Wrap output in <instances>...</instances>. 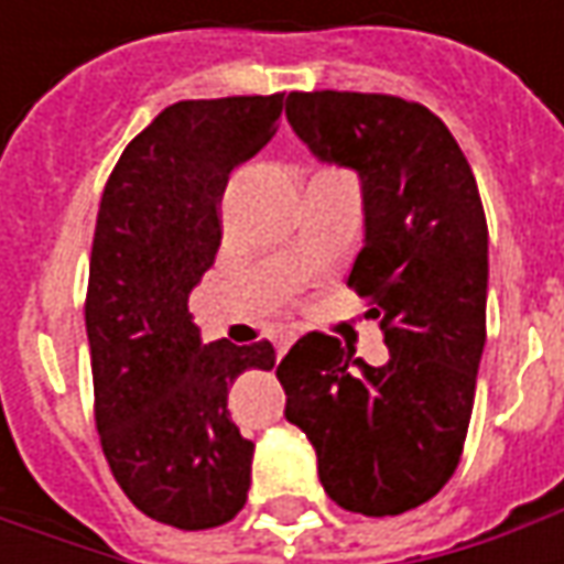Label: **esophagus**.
Returning <instances> with one entry per match:
<instances>
[{
  "label": "esophagus",
  "mask_w": 564,
  "mask_h": 564,
  "mask_svg": "<svg viewBox=\"0 0 564 564\" xmlns=\"http://www.w3.org/2000/svg\"><path fill=\"white\" fill-rule=\"evenodd\" d=\"M292 341H294V338H282V341L275 345V355H279V358H285V351L292 348Z\"/></svg>",
  "instance_id": "obj_1"
}]
</instances>
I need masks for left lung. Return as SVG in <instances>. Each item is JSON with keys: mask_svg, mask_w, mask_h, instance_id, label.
I'll return each mask as SVG.
<instances>
[{"mask_svg": "<svg viewBox=\"0 0 564 564\" xmlns=\"http://www.w3.org/2000/svg\"><path fill=\"white\" fill-rule=\"evenodd\" d=\"M294 134L355 169L364 248L348 285L379 319L389 360L307 333L275 377L285 417L316 448L329 499L367 518L430 502L455 474L487 341V216L440 116L389 94H289Z\"/></svg>", "mask_w": 564, "mask_h": 564, "instance_id": "1", "label": "left lung"}]
</instances>
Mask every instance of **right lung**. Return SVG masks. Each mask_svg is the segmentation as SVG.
Wrapping results in <instances>:
<instances>
[{
	"label": "right lung",
	"mask_w": 564,
	"mask_h": 564,
	"mask_svg": "<svg viewBox=\"0 0 564 564\" xmlns=\"http://www.w3.org/2000/svg\"><path fill=\"white\" fill-rule=\"evenodd\" d=\"M285 94L182 99L124 147L97 213L87 341L102 455L138 509L209 531L245 509L253 443L228 414L245 370H272L270 341H200L187 294L223 241L231 169L279 128Z\"/></svg>",
	"instance_id": "obj_1"
}]
</instances>
